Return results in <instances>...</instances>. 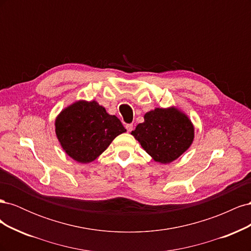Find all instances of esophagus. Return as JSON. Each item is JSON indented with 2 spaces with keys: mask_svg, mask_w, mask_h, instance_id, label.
I'll return each instance as SVG.
<instances>
[{
  "mask_svg": "<svg viewBox=\"0 0 251 251\" xmlns=\"http://www.w3.org/2000/svg\"><path fill=\"white\" fill-rule=\"evenodd\" d=\"M126 131H127V132H131V131L133 130V125H132V124H127V125H126Z\"/></svg>",
  "mask_w": 251,
  "mask_h": 251,
  "instance_id": "obj_1",
  "label": "esophagus"
}]
</instances>
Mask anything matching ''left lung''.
I'll list each match as a JSON object with an SVG mask.
<instances>
[{
	"label": "left lung",
	"instance_id": "1",
	"mask_svg": "<svg viewBox=\"0 0 251 251\" xmlns=\"http://www.w3.org/2000/svg\"><path fill=\"white\" fill-rule=\"evenodd\" d=\"M132 135L155 161L170 163L191 147L194 126L178 109L157 108L144 115Z\"/></svg>",
	"mask_w": 251,
	"mask_h": 251
}]
</instances>
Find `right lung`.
Segmentation results:
<instances>
[{
    "label": "right lung",
    "instance_id": "add662e5",
    "mask_svg": "<svg viewBox=\"0 0 251 251\" xmlns=\"http://www.w3.org/2000/svg\"><path fill=\"white\" fill-rule=\"evenodd\" d=\"M126 130L96 101L79 100L60 112L55 133L64 151L75 161L89 163L101 155Z\"/></svg>",
    "mask_w": 251,
    "mask_h": 251
}]
</instances>
